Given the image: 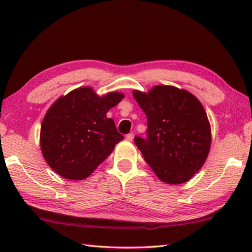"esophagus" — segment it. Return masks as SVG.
<instances>
[{
  "label": "esophagus",
  "instance_id": "esophagus-1",
  "mask_svg": "<svg viewBox=\"0 0 252 252\" xmlns=\"http://www.w3.org/2000/svg\"><path fill=\"white\" fill-rule=\"evenodd\" d=\"M126 140L129 141V142H132L133 138H134V134H132V133H129V134H126Z\"/></svg>",
  "mask_w": 252,
  "mask_h": 252
}]
</instances>
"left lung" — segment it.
<instances>
[{"label": "left lung", "mask_w": 252, "mask_h": 252, "mask_svg": "<svg viewBox=\"0 0 252 252\" xmlns=\"http://www.w3.org/2000/svg\"><path fill=\"white\" fill-rule=\"evenodd\" d=\"M147 117V138L135 145L160 181L183 184L201 169L211 146L206 110L195 95L172 85H156L147 93L133 91Z\"/></svg>", "instance_id": "obj_1"}]
</instances>
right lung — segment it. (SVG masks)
I'll use <instances>...</instances> for the list:
<instances>
[{"label": "right lung", "mask_w": 252, "mask_h": 252, "mask_svg": "<svg viewBox=\"0 0 252 252\" xmlns=\"http://www.w3.org/2000/svg\"><path fill=\"white\" fill-rule=\"evenodd\" d=\"M120 92L99 96L90 87L61 96L41 125V152L47 164L68 180H83L123 140L107 112L122 100Z\"/></svg>", "instance_id": "obj_1"}]
</instances>
